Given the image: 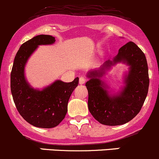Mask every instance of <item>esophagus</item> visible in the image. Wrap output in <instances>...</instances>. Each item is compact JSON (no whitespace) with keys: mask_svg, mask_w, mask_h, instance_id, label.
I'll return each instance as SVG.
<instances>
[{"mask_svg":"<svg viewBox=\"0 0 159 159\" xmlns=\"http://www.w3.org/2000/svg\"><path fill=\"white\" fill-rule=\"evenodd\" d=\"M86 78L83 77V76L80 77V84H84V83H86Z\"/></svg>","mask_w":159,"mask_h":159,"instance_id":"1","label":"esophagus"}]
</instances>
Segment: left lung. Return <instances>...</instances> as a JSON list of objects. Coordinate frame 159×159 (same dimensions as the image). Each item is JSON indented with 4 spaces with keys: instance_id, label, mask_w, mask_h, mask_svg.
<instances>
[{
    "instance_id": "left-lung-1",
    "label": "left lung",
    "mask_w": 159,
    "mask_h": 159,
    "mask_svg": "<svg viewBox=\"0 0 159 159\" xmlns=\"http://www.w3.org/2000/svg\"><path fill=\"white\" fill-rule=\"evenodd\" d=\"M123 61L130 66L123 91L119 96L111 97L99 79L105 69L110 67L112 62L106 61L99 71H92L90 80L86 86L89 93L88 108L95 119L106 125H119L132 120L140 112L145 100L149 86L146 57L133 42L122 46L113 63Z\"/></svg>"
}]
</instances>
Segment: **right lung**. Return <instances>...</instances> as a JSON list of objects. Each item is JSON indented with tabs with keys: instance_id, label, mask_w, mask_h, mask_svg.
I'll use <instances>...</instances> for the list:
<instances>
[{
	"instance_id": "obj_1",
	"label": "right lung",
	"mask_w": 159,
	"mask_h": 159,
	"mask_svg": "<svg viewBox=\"0 0 159 159\" xmlns=\"http://www.w3.org/2000/svg\"><path fill=\"white\" fill-rule=\"evenodd\" d=\"M55 38L38 35L24 43L14 58L11 73V89L16 108L28 123L39 128L57 126L67 112L69 99L78 86L79 78L73 82H54L42 91L31 88L24 77V66L38 45L52 44Z\"/></svg>"
}]
</instances>
